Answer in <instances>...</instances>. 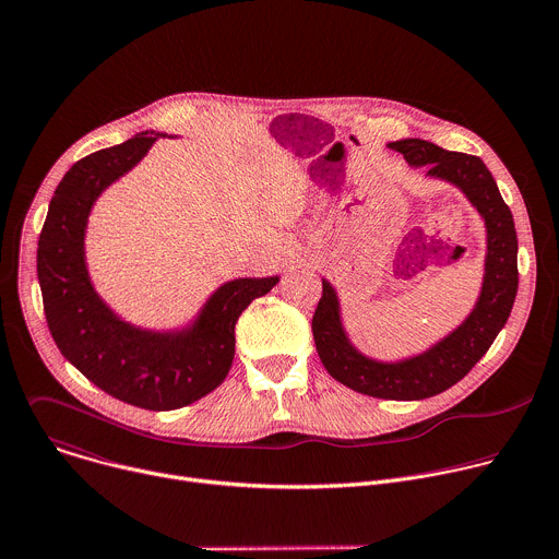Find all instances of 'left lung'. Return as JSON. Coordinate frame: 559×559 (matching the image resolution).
I'll return each instance as SVG.
<instances>
[{"label": "left lung", "mask_w": 559, "mask_h": 559, "mask_svg": "<svg viewBox=\"0 0 559 559\" xmlns=\"http://www.w3.org/2000/svg\"><path fill=\"white\" fill-rule=\"evenodd\" d=\"M427 177L455 186L483 216L487 227V257L483 289L464 321L427 352L382 362L360 354L341 318L338 294L323 278V296L311 318L316 352L330 376L345 386L384 397V401H423L462 380L493 345L507 325L518 294V234L509 205L480 156L449 152L425 139H401L389 145Z\"/></svg>", "instance_id": "8db88e82"}]
</instances>
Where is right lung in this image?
<instances>
[{
	"instance_id": "add662e5",
	"label": "right lung",
	"mask_w": 559,
	"mask_h": 559,
	"mask_svg": "<svg viewBox=\"0 0 559 559\" xmlns=\"http://www.w3.org/2000/svg\"><path fill=\"white\" fill-rule=\"evenodd\" d=\"M162 136L141 132L76 162L50 199L37 248V278L52 341L91 382L128 405L170 412L214 391L234 360V325L278 276L223 283L183 330L134 328L95 292L86 265V227L99 194L130 173Z\"/></svg>"
}]
</instances>
